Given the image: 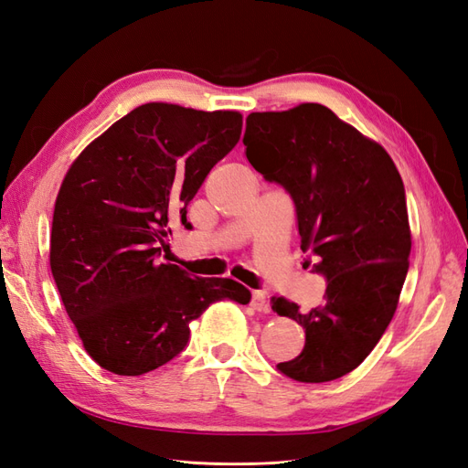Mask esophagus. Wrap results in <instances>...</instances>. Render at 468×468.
I'll return each instance as SVG.
<instances>
[{
	"instance_id": "34e87169",
	"label": "esophagus",
	"mask_w": 468,
	"mask_h": 468,
	"mask_svg": "<svg viewBox=\"0 0 468 468\" xmlns=\"http://www.w3.org/2000/svg\"><path fill=\"white\" fill-rule=\"evenodd\" d=\"M250 304L256 308L258 313H267V310H269V303H267V296H265L263 291H253Z\"/></svg>"
}]
</instances>
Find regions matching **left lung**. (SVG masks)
<instances>
[{
  "label": "left lung",
  "instance_id": "1",
  "mask_svg": "<svg viewBox=\"0 0 468 468\" xmlns=\"http://www.w3.org/2000/svg\"><path fill=\"white\" fill-rule=\"evenodd\" d=\"M244 146L250 164L292 197L301 248L328 281L324 304L304 314L285 296L271 299L306 334L301 356L277 369L301 382L344 377L399 306L412 248L402 177L385 148L320 103L251 112Z\"/></svg>",
  "mask_w": 468,
  "mask_h": 468
}]
</instances>
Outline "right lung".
Here are the masks:
<instances>
[{"instance_id":"add662e5","label":"right lung","mask_w":468,"mask_h":468,"mask_svg":"<svg viewBox=\"0 0 468 468\" xmlns=\"http://www.w3.org/2000/svg\"><path fill=\"white\" fill-rule=\"evenodd\" d=\"M239 134L238 111L146 103L69 165L54 205L50 269L83 347L105 371L158 369L212 303H250L232 279H191L158 261L167 224L187 226L189 201Z\"/></svg>"}]
</instances>
